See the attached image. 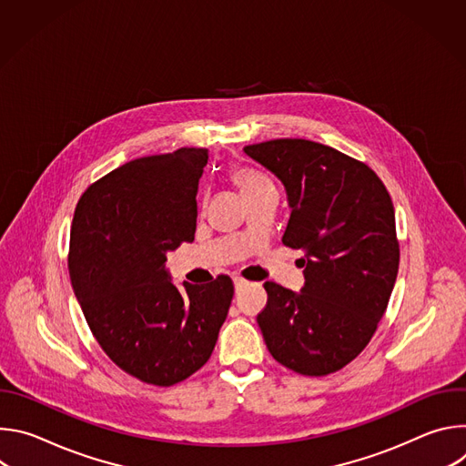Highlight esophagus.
<instances>
[{
    "instance_id": "34e87169",
    "label": "esophagus",
    "mask_w": 466,
    "mask_h": 466,
    "mask_svg": "<svg viewBox=\"0 0 466 466\" xmlns=\"http://www.w3.org/2000/svg\"><path fill=\"white\" fill-rule=\"evenodd\" d=\"M245 286H248V282L245 280V279H241V277H234V288H236V291H239L241 288H245Z\"/></svg>"
}]
</instances>
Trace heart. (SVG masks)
I'll return each instance as SVG.
<instances>
[{
  "mask_svg": "<svg viewBox=\"0 0 466 466\" xmlns=\"http://www.w3.org/2000/svg\"><path fill=\"white\" fill-rule=\"evenodd\" d=\"M232 180L238 184L241 193L258 186V184H261V182H268V178H265L263 175H259V173H256L248 167H241V166L232 169Z\"/></svg>",
  "mask_w": 466,
  "mask_h": 466,
  "instance_id": "b5f03b06",
  "label": "heart"
}]
</instances>
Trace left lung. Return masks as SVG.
Instances as JSON below:
<instances>
[{
    "label": "left lung",
    "mask_w": 466,
    "mask_h": 466,
    "mask_svg": "<svg viewBox=\"0 0 466 466\" xmlns=\"http://www.w3.org/2000/svg\"><path fill=\"white\" fill-rule=\"evenodd\" d=\"M243 151L286 186L291 216L282 241L306 252L300 293L263 284V341L299 374L341 370L372 339L396 282L390 195L367 164L317 142L280 138Z\"/></svg>",
    "instance_id": "left-lung-1"
}]
</instances>
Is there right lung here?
I'll return each instance as SVG.
<instances>
[{
  "mask_svg": "<svg viewBox=\"0 0 466 466\" xmlns=\"http://www.w3.org/2000/svg\"><path fill=\"white\" fill-rule=\"evenodd\" d=\"M208 149L127 162L81 195L68 269L103 352L140 381L169 387L212 356L232 297L230 277L177 289L166 252L193 241L197 187Z\"/></svg>",
  "mask_w": 466,
  "mask_h": 466,
  "instance_id": "obj_1",
  "label": "right lung"
}]
</instances>
